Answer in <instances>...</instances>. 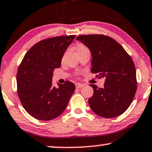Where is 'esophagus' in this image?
Listing matches in <instances>:
<instances>
[{
	"label": "esophagus",
	"mask_w": 152,
	"mask_h": 152,
	"mask_svg": "<svg viewBox=\"0 0 152 152\" xmlns=\"http://www.w3.org/2000/svg\"><path fill=\"white\" fill-rule=\"evenodd\" d=\"M84 85L82 84V83H78L76 84V88H82V87H83Z\"/></svg>",
	"instance_id": "obj_1"
}]
</instances>
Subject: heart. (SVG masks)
<instances>
[{"instance_id":"obj_1","label":"heart","mask_w":152,"mask_h":152,"mask_svg":"<svg viewBox=\"0 0 152 152\" xmlns=\"http://www.w3.org/2000/svg\"><path fill=\"white\" fill-rule=\"evenodd\" d=\"M86 46H85L84 45H83V44H80V45H78V48H77V52L78 51H80V50H85V49H87Z\"/></svg>"}]
</instances>
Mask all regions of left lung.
<instances>
[{
	"instance_id": "obj_1",
	"label": "left lung",
	"mask_w": 152,
	"mask_h": 152,
	"mask_svg": "<svg viewBox=\"0 0 152 152\" xmlns=\"http://www.w3.org/2000/svg\"><path fill=\"white\" fill-rule=\"evenodd\" d=\"M76 39L90 50L91 72L105 78L104 87L94 90L88 99L93 112L105 118L120 116L127 110L137 89L136 72L131 56L118 42L102 35H80Z\"/></svg>"
}]
</instances>
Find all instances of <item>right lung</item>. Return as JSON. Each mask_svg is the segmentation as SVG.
Masks as SVG:
<instances>
[{
    "label": "right lung",
    "mask_w": 152,
    "mask_h": 152,
    "mask_svg": "<svg viewBox=\"0 0 152 152\" xmlns=\"http://www.w3.org/2000/svg\"><path fill=\"white\" fill-rule=\"evenodd\" d=\"M76 35L61 36L42 40L26 53L18 68V95L22 106L34 118L53 120L67 106L75 90L70 81L52 84L53 71L59 68L66 48Z\"/></svg>",
    "instance_id": "right-lung-1"
}]
</instances>
